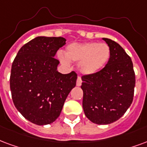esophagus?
Listing matches in <instances>:
<instances>
[{
  "instance_id": "obj_1",
  "label": "esophagus",
  "mask_w": 147,
  "mask_h": 147,
  "mask_svg": "<svg viewBox=\"0 0 147 147\" xmlns=\"http://www.w3.org/2000/svg\"><path fill=\"white\" fill-rule=\"evenodd\" d=\"M81 85H82V79H81L80 77H78L76 81V86H80Z\"/></svg>"
}]
</instances>
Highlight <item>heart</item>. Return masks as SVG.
Wrapping results in <instances>:
<instances>
[{"instance_id": "heart-1", "label": "heart", "mask_w": 147, "mask_h": 147, "mask_svg": "<svg viewBox=\"0 0 147 147\" xmlns=\"http://www.w3.org/2000/svg\"><path fill=\"white\" fill-rule=\"evenodd\" d=\"M111 57V49L106 43L96 42L72 43L66 48L65 56L60 54L59 59L65 65L79 62L78 69L84 76L97 73L107 65Z\"/></svg>"}]
</instances>
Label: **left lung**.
I'll list each match as a JSON object with an SVG mask.
<instances>
[{
  "label": "left lung",
  "mask_w": 147,
  "mask_h": 147,
  "mask_svg": "<svg viewBox=\"0 0 147 147\" xmlns=\"http://www.w3.org/2000/svg\"><path fill=\"white\" fill-rule=\"evenodd\" d=\"M111 57L97 73L82 77V107L89 120L108 125L122 117L131 105L136 84L131 57L115 41L103 38Z\"/></svg>",
  "instance_id": "left-lung-1"
}]
</instances>
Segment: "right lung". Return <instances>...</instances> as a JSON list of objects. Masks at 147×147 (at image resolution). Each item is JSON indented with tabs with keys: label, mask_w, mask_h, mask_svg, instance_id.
Listing matches in <instances>:
<instances>
[{
	"label": "right lung",
	"mask_w": 147,
	"mask_h": 147,
	"mask_svg": "<svg viewBox=\"0 0 147 147\" xmlns=\"http://www.w3.org/2000/svg\"><path fill=\"white\" fill-rule=\"evenodd\" d=\"M63 37L37 36L21 47L11 65L13 103L24 118L38 125L54 122L76 85L75 71L61 74L55 58L66 44Z\"/></svg>",
	"instance_id": "obj_1"
}]
</instances>
